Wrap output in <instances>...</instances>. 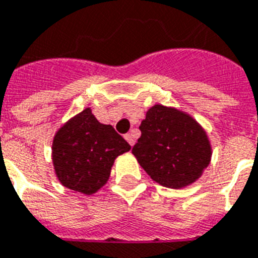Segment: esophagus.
Instances as JSON below:
<instances>
[{"mask_svg":"<svg viewBox=\"0 0 258 258\" xmlns=\"http://www.w3.org/2000/svg\"><path fill=\"white\" fill-rule=\"evenodd\" d=\"M125 140H126L127 143L131 144V145H135L136 143V137L133 133H127V135H125Z\"/></svg>","mask_w":258,"mask_h":258,"instance_id":"1","label":"esophagus"}]
</instances>
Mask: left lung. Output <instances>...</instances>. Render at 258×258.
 <instances>
[{"instance_id":"left-lung-1","label":"left lung","mask_w":258,"mask_h":258,"mask_svg":"<svg viewBox=\"0 0 258 258\" xmlns=\"http://www.w3.org/2000/svg\"><path fill=\"white\" fill-rule=\"evenodd\" d=\"M141 136L132 152L159 184L181 188L209 165L211 147L206 132L188 114L155 105L140 125Z\"/></svg>"}]
</instances>
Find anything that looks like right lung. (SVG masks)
<instances>
[{
    "mask_svg": "<svg viewBox=\"0 0 258 258\" xmlns=\"http://www.w3.org/2000/svg\"><path fill=\"white\" fill-rule=\"evenodd\" d=\"M129 149L122 136L99 122L87 107L55 136L53 167L64 187L90 195L106 183L115 157Z\"/></svg>",
    "mask_w": 258,
    "mask_h": 258,
    "instance_id": "1",
    "label": "right lung"
}]
</instances>
